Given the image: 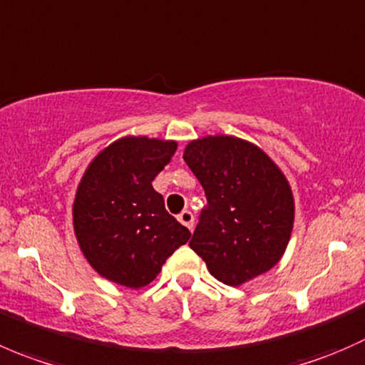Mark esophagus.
Segmentation results:
<instances>
[{"label":"esophagus","mask_w":365,"mask_h":365,"mask_svg":"<svg viewBox=\"0 0 365 365\" xmlns=\"http://www.w3.org/2000/svg\"><path fill=\"white\" fill-rule=\"evenodd\" d=\"M179 222L182 223L184 227H187V229H193V223H195V218H193V212L187 211V209H184V211L179 215Z\"/></svg>","instance_id":"34e87169"}]
</instances>
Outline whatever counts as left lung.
Here are the masks:
<instances>
[{"label":"left lung","instance_id":"obj_1","mask_svg":"<svg viewBox=\"0 0 365 365\" xmlns=\"http://www.w3.org/2000/svg\"><path fill=\"white\" fill-rule=\"evenodd\" d=\"M182 158L207 197L190 247L209 273L236 287L272 269L294 223L284 172L261 147L229 135L191 140Z\"/></svg>","mask_w":365,"mask_h":365}]
</instances>
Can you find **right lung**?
Returning a JSON list of instances; mask_svg holds the SVG:
<instances>
[{"label":"right lung","mask_w":365,"mask_h":365,"mask_svg":"<svg viewBox=\"0 0 365 365\" xmlns=\"http://www.w3.org/2000/svg\"><path fill=\"white\" fill-rule=\"evenodd\" d=\"M178 150L174 140L122 136L86 167L72 204L76 240L88 264L110 282L140 289L190 240L165 209L153 181Z\"/></svg>","instance_id":"obj_1"}]
</instances>
